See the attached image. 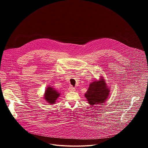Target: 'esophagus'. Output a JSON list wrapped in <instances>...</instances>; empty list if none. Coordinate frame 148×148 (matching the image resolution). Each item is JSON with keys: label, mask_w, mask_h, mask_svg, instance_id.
I'll return each instance as SVG.
<instances>
[{"label": "esophagus", "mask_w": 148, "mask_h": 148, "mask_svg": "<svg viewBox=\"0 0 148 148\" xmlns=\"http://www.w3.org/2000/svg\"><path fill=\"white\" fill-rule=\"evenodd\" d=\"M69 90L71 92H73V91H75V88H74L73 86H70L69 88Z\"/></svg>", "instance_id": "esophagus-1"}]
</instances>
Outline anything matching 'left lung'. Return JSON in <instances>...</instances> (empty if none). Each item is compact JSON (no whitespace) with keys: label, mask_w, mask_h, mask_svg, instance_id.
Here are the masks:
<instances>
[{"label":"left lung","mask_w":148,"mask_h":148,"mask_svg":"<svg viewBox=\"0 0 148 148\" xmlns=\"http://www.w3.org/2000/svg\"><path fill=\"white\" fill-rule=\"evenodd\" d=\"M110 89L102 77L99 80L92 82L85 94L89 104L92 106L101 105L105 102L110 95Z\"/></svg>","instance_id":"left-lung-1"}]
</instances>
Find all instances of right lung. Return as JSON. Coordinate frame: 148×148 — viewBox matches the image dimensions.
I'll return each instance as SVG.
<instances>
[{
	"label": "right lung",
	"instance_id": "1",
	"mask_svg": "<svg viewBox=\"0 0 148 148\" xmlns=\"http://www.w3.org/2000/svg\"><path fill=\"white\" fill-rule=\"evenodd\" d=\"M60 94L57 92V90L51 88V87H48L45 93V99L50 104H54L56 102L57 99L59 97Z\"/></svg>",
	"mask_w": 148,
	"mask_h": 148
}]
</instances>
